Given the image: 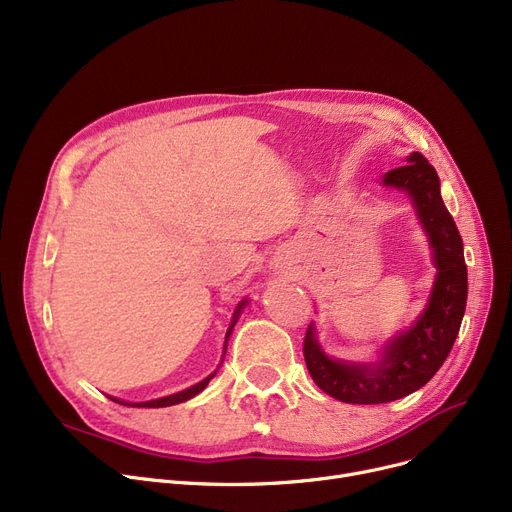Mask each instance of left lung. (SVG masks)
<instances>
[{"instance_id":"8db88e82","label":"left lung","mask_w":512,"mask_h":512,"mask_svg":"<svg viewBox=\"0 0 512 512\" xmlns=\"http://www.w3.org/2000/svg\"><path fill=\"white\" fill-rule=\"evenodd\" d=\"M386 186L407 190L417 206L438 266L436 285L426 312L405 335L386 345L378 368L355 366L328 359L308 326L304 337L306 366L326 395L343 403H390L422 388L444 364L459 335L467 304V264L463 239L440 198L436 169L422 153L384 175Z\"/></svg>"}]
</instances>
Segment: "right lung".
I'll use <instances>...</instances> for the list:
<instances>
[{"mask_svg":"<svg viewBox=\"0 0 512 512\" xmlns=\"http://www.w3.org/2000/svg\"><path fill=\"white\" fill-rule=\"evenodd\" d=\"M246 302H242L237 306V310H235V314H233V318L239 314V310H242V306H244ZM233 324H235V320H233ZM233 324H231V328H233ZM231 333V330H229ZM229 333H227V337H229ZM215 374H210L208 378H204L202 382H198V384H194L192 388H188V390H182V393H177V395H171V397H163V399H157V401H148V403H136V405H132V407H169V405H177V403H184V401H188V399H192V397H196L200 390H204L206 388V384L210 382V378H213ZM119 403V401H117Z\"/></svg>","mask_w":512,"mask_h":512,"instance_id":"right-lung-1","label":"right lung"}]
</instances>
